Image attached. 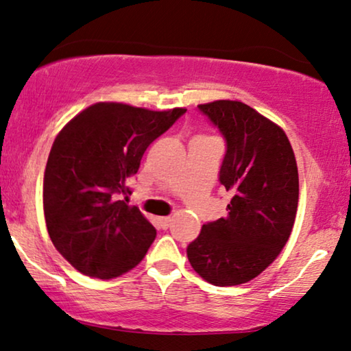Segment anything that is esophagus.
Listing matches in <instances>:
<instances>
[{
    "label": "esophagus",
    "instance_id": "34e87169",
    "mask_svg": "<svg viewBox=\"0 0 351 351\" xmlns=\"http://www.w3.org/2000/svg\"><path fill=\"white\" fill-rule=\"evenodd\" d=\"M158 223H160L161 229H168L172 223V219L169 217H161V218H158Z\"/></svg>",
    "mask_w": 351,
    "mask_h": 351
}]
</instances>
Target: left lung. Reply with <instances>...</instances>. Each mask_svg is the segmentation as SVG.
<instances>
[{
    "label": "left lung",
    "mask_w": 351,
    "mask_h": 351,
    "mask_svg": "<svg viewBox=\"0 0 351 351\" xmlns=\"http://www.w3.org/2000/svg\"><path fill=\"white\" fill-rule=\"evenodd\" d=\"M226 139L219 182L228 217L202 226L186 247L191 267L219 287L258 276L282 251L298 208V168L287 134L241 101L199 105Z\"/></svg>",
    "instance_id": "8db88e82"
}]
</instances>
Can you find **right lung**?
I'll use <instances>...</instances> for the list:
<instances>
[{
	"instance_id": "1",
	"label": "right lung",
	"mask_w": 351,
	"mask_h": 351,
	"mask_svg": "<svg viewBox=\"0 0 351 351\" xmlns=\"http://www.w3.org/2000/svg\"><path fill=\"white\" fill-rule=\"evenodd\" d=\"M185 112L100 101L59 132L44 176L45 223L53 245L80 273L111 279L143 261L157 230L117 194L132 193L127 182L145 149Z\"/></svg>"
}]
</instances>
